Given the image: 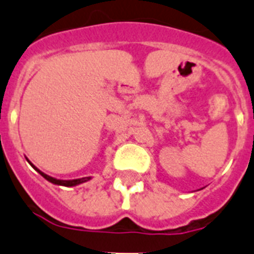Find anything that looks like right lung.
<instances>
[{"mask_svg":"<svg viewBox=\"0 0 254 254\" xmlns=\"http://www.w3.org/2000/svg\"><path fill=\"white\" fill-rule=\"evenodd\" d=\"M26 159H27V158H26ZM27 162L30 163L31 166H32V168H34L35 171H38L39 174H40L41 176L44 177L45 180H48L49 183H52V184H55V185H61V187H75V185L83 184V183H86V181L91 180V176L82 177V179H74V180H60V179H55V177L49 176V175L44 174V172H41V171L39 170L38 167H35L34 164H32V163H31L28 159H27Z\"/></svg>","mask_w":254,"mask_h":254,"instance_id":"obj_1","label":"right lung"}]
</instances>
